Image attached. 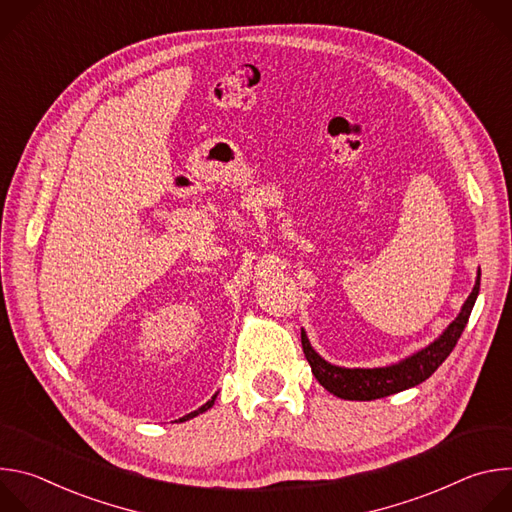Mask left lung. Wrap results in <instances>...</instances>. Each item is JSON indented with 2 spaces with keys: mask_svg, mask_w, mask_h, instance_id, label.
Returning <instances> with one entry per match:
<instances>
[{
  "mask_svg": "<svg viewBox=\"0 0 512 512\" xmlns=\"http://www.w3.org/2000/svg\"><path fill=\"white\" fill-rule=\"evenodd\" d=\"M480 291V271L474 283L472 294L462 306V312L458 318L444 330L440 338H435L429 346L421 348L419 352L407 356L405 360L391 364V367L381 369H344L336 367V364L326 362L310 344L306 332L302 330V348L310 362L312 373L318 379V383L330 391L332 395L348 401H373L381 397H389L393 393L411 389L425 379H429L437 367L450 356L454 350L458 338L462 336L468 318L472 314L474 302Z\"/></svg>",
  "mask_w": 512,
  "mask_h": 512,
  "instance_id": "obj_1",
  "label": "left lung"
}]
</instances>
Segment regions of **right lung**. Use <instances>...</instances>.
Returning a JSON list of instances; mask_svg holds the SVG:
<instances>
[{"label":"right lung","mask_w":512,"mask_h":512,"mask_svg":"<svg viewBox=\"0 0 512 512\" xmlns=\"http://www.w3.org/2000/svg\"><path fill=\"white\" fill-rule=\"evenodd\" d=\"M214 399H216V395H212V399H210V401H206V403H204V405H202V407H198V409H196V411H192V413H188V415H186V417H182V419H184V421H186V419H190V417H196V415H198V413H204V411H208V409H210V407H212V405H214Z\"/></svg>","instance_id":"right-lung-1"}]
</instances>
